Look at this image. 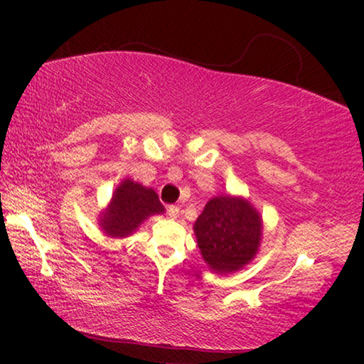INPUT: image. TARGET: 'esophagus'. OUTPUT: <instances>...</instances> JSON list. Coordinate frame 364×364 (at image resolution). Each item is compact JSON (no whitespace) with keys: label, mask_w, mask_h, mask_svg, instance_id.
<instances>
[{"label":"esophagus","mask_w":364,"mask_h":364,"mask_svg":"<svg viewBox=\"0 0 364 364\" xmlns=\"http://www.w3.org/2000/svg\"><path fill=\"white\" fill-rule=\"evenodd\" d=\"M178 212H181V208H178L177 205H168L167 207V215L171 218H177Z\"/></svg>","instance_id":"esophagus-1"}]
</instances>
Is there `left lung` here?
Masks as SVG:
<instances>
[{"label":"left lung","mask_w":364,"mask_h":364,"mask_svg":"<svg viewBox=\"0 0 364 364\" xmlns=\"http://www.w3.org/2000/svg\"><path fill=\"white\" fill-rule=\"evenodd\" d=\"M262 228L257 208L232 196L208 200L193 223L203 260L215 273L237 272L250 263L260 247Z\"/></svg>","instance_id":"obj_1"}]
</instances>
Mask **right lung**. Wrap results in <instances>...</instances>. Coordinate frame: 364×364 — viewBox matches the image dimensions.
Here are the masks:
<instances>
[{
    "label": "right lung",
    "mask_w": 364,
    "mask_h": 364,
    "mask_svg": "<svg viewBox=\"0 0 364 364\" xmlns=\"http://www.w3.org/2000/svg\"><path fill=\"white\" fill-rule=\"evenodd\" d=\"M154 213H164L157 193L126 178L112 193V200L101 213L99 225L106 235L122 238L136 232L137 227Z\"/></svg>",
    "instance_id": "add662e5"
}]
</instances>
